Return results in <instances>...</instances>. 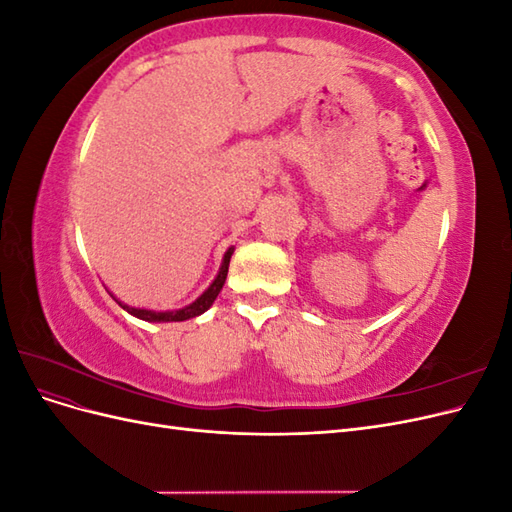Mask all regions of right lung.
<instances>
[{"label": "right lung", "instance_id": "add662e5", "mask_svg": "<svg viewBox=\"0 0 512 512\" xmlns=\"http://www.w3.org/2000/svg\"><path fill=\"white\" fill-rule=\"evenodd\" d=\"M230 256H232V247L224 254L222 269H220L218 277H215V280H213V284L188 307L177 309V312H151V309H136V307H128V305H121V307L126 309V312H130L132 316L141 318V320H147V322H181V320L200 316L203 312H207V309L213 305L215 297H218V294H220V290H222V286L226 282V275H228Z\"/></svg>", "mask_w": 512, "mask_h": 512}]
</instances>
